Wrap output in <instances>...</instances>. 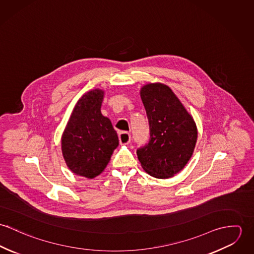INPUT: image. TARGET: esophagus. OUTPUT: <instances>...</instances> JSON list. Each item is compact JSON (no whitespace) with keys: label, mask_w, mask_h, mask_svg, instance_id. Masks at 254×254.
Listing matches in <instances>:
<instances>
[{"label":"esophagus","mask_w":254,"mask_h":254,"mask_svg":"<svg viewBox=\"0 0 254 254\" xmlns=\"http://www.w3.org/2000/svg\"><path fill=\"white\" fill-rule=\"evenodd\" d=\"M118 137H119V142H120L121 145L129 144L130 141H131V135H130L129 132H126V131L119 132Z\"/></svg>","instance_id":"obj_1"}]
</instances>
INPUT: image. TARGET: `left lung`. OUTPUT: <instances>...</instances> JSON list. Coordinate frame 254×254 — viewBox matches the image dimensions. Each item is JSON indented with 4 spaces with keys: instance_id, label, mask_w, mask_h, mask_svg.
Masks as SVG:
<instances>
[{
    "instance_id": "obj_1",
    "label": "left lung",
    "mask_w": 254,
    "mask_h": 254,
    "mask_svg": "<svg viewBox=\"0 0 254 254\" xmlns=\"http://www.w3.org/2000/svg\"><path fill=\"white\" fill-rule=\"evenodd\" d=\"M149 140L137 149L142 167L149 175L165 179L180 172L192 155L197 131L172 90L160 83L147 84L141 90Z\"/></svg>"
}]
</instances>
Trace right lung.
<instances>
[{"instance_id": "add662e5", "label": "right lung", "mask_w": 254, "mask_h": 254, "mask_svg": "<svg viewBox=\"0 0 254 254\" xmlns=\"http://www.w3.org/2000/svg\"><path fill=\"white\" fill-rule=\"evenodd\" d=\"M104 91L96 89L77 102L62 138V149L68 168L76 175L92 179L109 164L119 145L110 120L101 112Z\"/></svg>"}]
</instances>
